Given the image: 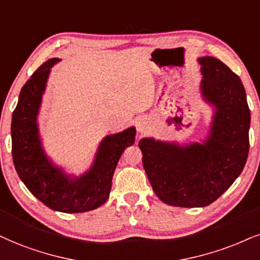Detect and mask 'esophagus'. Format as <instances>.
Listing matches in <instances>:
<instances>
[{
  "label": "esophagus",
  "instance_id": "obj_1",
  "mask_svg": "<svg viewBox=\"0 0 260 260\" xmlns=\"http://www.w3.org/2000/svg\"><path fill=\"white\" fill-rule=\"evenodd\" d=\"M147 127H148V119H147V118L142 117L136 121V129L139 133L143 134L147 130Z\"/></svg>",
  "mask_w": 260,
  "mask_h": 260
}]
</instances>
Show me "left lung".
<instances>
[{
  "label": "left lung",
  "instance_id": "obj_1",
  "mask_svg": "<svg viewBox=\"0 0 260 260\" xmlns=\"http://www.w3.org/2000/svg\"><path fill=\"white\" fill-rule=\"evenodd\" d=\"M199 62L201 91L216 107L207 140L182 147L153 139L139 143L153 190L171 206L212 204L239 177L248 156L251 112L241 79L216 57H200Z\"/></svg>",
  "mask_w": 260,
  "mask_h": 260
}]
</instances>
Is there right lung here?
Here are the masks:
<instances>
[{"mask_svg": "<svg viewBox=\"0 0 260 260\" xmlns=\"http://www.w3.org/2000/svg\"><path fill=\"white\" fill-rule=\"evenodd\" d=\"M59 59L41 65L21 88L12 115V155L15 170L26 188L54 211L79 213L95 210L107 201L118 160L135 142V127L102 141L94 165L79 178H69L53 166L41 147L36 117L50 67Z\"/></svg>", "mask_w": 260, "mask_h": 260, "instance_id": "obj_1", "label": "right lung"}]
</instances>
